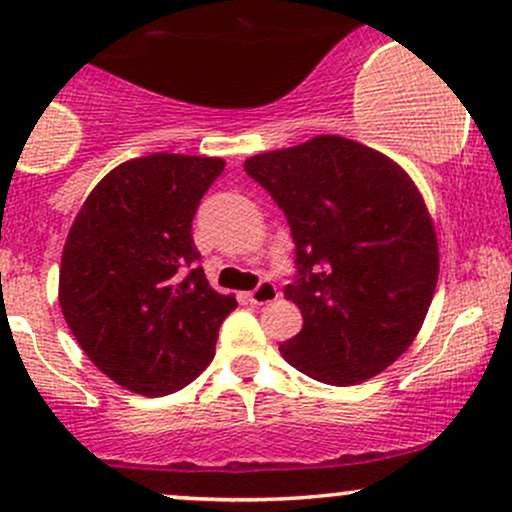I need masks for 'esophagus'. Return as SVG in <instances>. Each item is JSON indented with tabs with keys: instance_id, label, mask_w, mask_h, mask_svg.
I'll use <instances>...</instances> for the list:
<instances>
[{
	"instance_id": "1",
	"label": "esophagus",
	"mask_w": 512,
	"mask_h": 512,
	"mask_svg": "<svg viewBox=\"0 0 512 512\" xmlns=\"http://www.w3.org/2000/svg\"><path fill=\"white\" fill-rule=\"evenodd\" d=\"M276 298H279V291H276V286L272 284V281H262L255 291L248 293V301L255 305H267V303L276 301Z\"/></svg>"
}]
</instances>
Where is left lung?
<instances>
[{"instance_id": "obj_1", "label": "left lung", "mask_w": 512, "mask_h": 512, "mask_svg": "<svg viewBox=\"0 0 512 512\" xmlns=\"http://www.w3.org/2000/svg\"><path fill=\"white\" fill-rule=\"evenodd\" d=\"M245 170L289 219L298 279L284 296L303 330L279 344L308 378L356 385L383 373L424 325L438 238L419 187L390 156L337 134L250 156Z\"/></svg>"}]
</instances>
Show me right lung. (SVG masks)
<instances>
[{
    "label": "right lung",
    "mask_w": 512,
    "mask_h": 512,
    "mask_svg": "<svg viewBox=\"0 0 512 512\" xmlns=\"http://www.w3.org/2000/svg\"><path fill=\"white\" fill-rule=\"evenodd\" d=\"M223 158L149 154L110 170L81 204L60 264V305L93 366L144 397L209 366L236 296L209 286L192 240Z\"/></svg>",
    "instance_id": "1"
}]
</instances>
